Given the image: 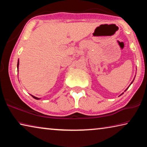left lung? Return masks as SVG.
<instances>
[{
  "instance_id": "1",
  "label": "left lung",
  "mask_w": 147,
  "mask_h": 147,
  "mask_svg": "<svg viewBox=\"0 0 147 147\" xmlns=\"http://www.w3.org/2000/svg\"><path fill=\"white\" fill-rule=\"evenodd\" d=\"M127 89H128V88H127ZM123 94V93H122L121 94Z\"/></svg>"
}]
</instances>
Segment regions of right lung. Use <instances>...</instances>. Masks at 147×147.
I'll list each match as a JSON object with an SVG mask.
<instances>
[{"instance_id": "obj_1", "label": "right lung", "mask_w": 147, "mask_h": 147, "mask_svg": "<svg viewBox=\"0 0 147 147\" xmlns=\"http://www.w3.org/2000/svg\"><path fill=\"white\" fill-rule=\"evenodd\" d=\"M18 67H19V61H18V63H17V68H18ZM32 97H33L34 98H35V99H37V100H38L39 99V98H38V97H36V96H32V95H31Z\"/></svg>"}]
</instances>
